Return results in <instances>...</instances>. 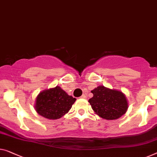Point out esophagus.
<instances>
[{"mask_svg":"<svg viewBox=\"0 0 157 157\" xmlns=\"http://www.w3.org/2000/svg\"><path fill=\"white\" fill-rule=\"evenodd\" d=\"M80 98H82V99H86V96L85 94H82V95L81 97H80Z\"/></svg>","mask_w":157,"mask_h":157,"instance_id":"esophagus-1","label":"esophagus"}]
</instances>
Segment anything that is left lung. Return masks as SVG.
Returning a JSON list of instances; mask_svg holds the SVG:
<instances>
[{
    "label": "left lung",
    "instance_id": "1",
    "mask_svg": "<svg viewBox=\"0 0 157 157\" xmlns=\"http://www.w3.org/2000/svg\"><path fill=\"white\" fill-rule=\"evenodd\" d=\"M92 93L93 97L89 99V102L94 111L102 118L115 120L127 111L128 101L122 92L99 86Z\"/></svg>",
    "mask_w": 157,
    "mask_h": 157
}]
</instances>
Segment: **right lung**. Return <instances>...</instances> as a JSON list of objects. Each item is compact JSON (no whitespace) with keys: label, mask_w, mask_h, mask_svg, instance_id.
I'll list each match as a JSON object with an SVG mask.
<instances>
[{"label":"right lung","mask_w":157,"mask_h":157,"mask_svg":"<svg viewBox=\"0 0 157 157\" xmlns=\"http://www.w3.org/2000/svg\"><path fill=\"white\" fill-rule=\"evenodd\" d=\"M76 99L69 96L60 86L39 93L35 109L39 115L48 119H58L71 109Z\"/></svg>","instance_id":"obj_1"}]
</instances>
